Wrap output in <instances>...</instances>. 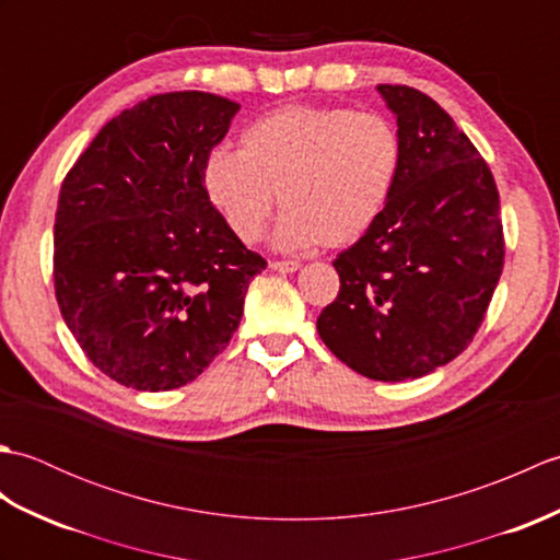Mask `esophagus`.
<instances>
[{
	"mask_svg": "<svg viewBox=\"0 0 560 560\" xmlns=\"http://www.w3.org/2000/svg\"><path fill=\"white\" fill-rule=\"evenodd\" d=\"M299 267H301L299 261H293V259H273V261H271V269H273V271H283V273H287V271H295Z\"/></svg>",
	"mask_w": 560,
	"mask_h": 560,
	"instance_id": "esophagus-1",
	"label": "esophagus"
}]
</instances>
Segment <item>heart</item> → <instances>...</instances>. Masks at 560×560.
I'll list each match as a JSON object with an SVG mask.
<instances>
[{
    "label": "heart",
    "instance_id": "b5f03b06",
    "mask_svg": "<svg viewBox=\"0 0 560 560\" xmlns=\"http://www.w3.org/2000/svg\"><path fill=\"white\" fill-rule=\"evenodd\" d=\"M401 163L404 141L387 115L287 105L249 122L237 151H213L205 187L241 243L257 241L279 195L281 247H347L389 205Z\"/></svg>",
    "mask_w": 560,
    "mask_h": 560
}]
</instances>
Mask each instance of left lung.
<instances>
[{"label":"left lung","instance_id":"left-lung-1","mask_svg":"<svg viewBox=\"0 0 560 560\" xmlns=\"http://www.w3.org/2000/svg\"><path fill=\"white\" fill-rule=\"evenodd\" d=\"M404 141L397 189L335 259L339 293L317 331L371 380L433 373L469 347L503 271L501 199L489 163L425 93L380 83Z\"/></svg>","mask_w":560,"mask_h":560}]
</instances>
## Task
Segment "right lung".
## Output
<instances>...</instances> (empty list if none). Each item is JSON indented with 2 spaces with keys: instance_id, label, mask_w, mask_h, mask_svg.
Instances as JSON below:
<instances>
[{
  "instance_id": "1",
  "label": "right lung",
  "mask_w": 560,
  "mask_h": 560,
  "mask_svg": "<svg viewBox=\"0 0 560 560\" xmlns=\"http://www.w3.org/2000/svg\"><path fill=\"white\" fill-rule=\"evenodd\" d=\"M237 108L205 91L141 101L101 129L59 189V313L86 359L125 387L192 383L229 347L249 281L267 267L205 187Z\"/></svg>"
}]
</instances>
